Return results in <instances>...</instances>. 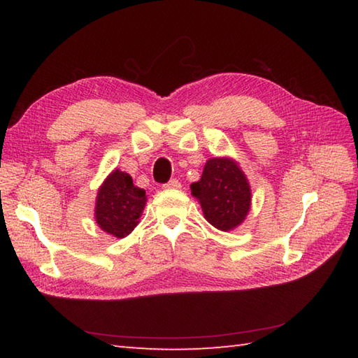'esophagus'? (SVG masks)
<instances>
[{"label":"esophagus","mask_w":358,"mask_h":358,"mask_svg":"<svg viewBox=\"0 0 358 358\" xmlns=\"http://www.w3.org/2000/svg\"><path fill=\"white\" fill-rule=\"evenodd\" d=\"M164 187H166V189H180V187H181V183H180L178 180L173 178V180L169 181V183H166Z\"/></svg>","instance_id":"obj_1"}]
</instances>
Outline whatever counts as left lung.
Masks as SVG:
<instances>
[{
  "label": "left lung",
  "mask_w": 358,
  "mask_h": 358,
  "mask_svg": "<svg viewBox=\"0 0 358 358\" xmlns=\"http://www.w3.org/2000/svg\"><path fill=\"white\" fill-rule=\"evenodd\" d=\"M204 218L220 231H232L245 222L250 209V186L238 163L227 157L210 158L200 181L191 185Z\"/></svg>",
  "instance_id": "left-lung-1"
}]
</instances>
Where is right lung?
Returning <instances> with one entry per match:
<instances>
[{"mask_svg": "<svg viewBox=\"0 0 358 358\" xmlns=\"http://www.w3.org/2000/svg\"><path fill=\"white\" fill-rule=\"evenodd\" d=\"M146 200V191L134 186L131 175L115 169L98 189L95 222L112 237L124 238L138 224Z\"/></svg>", "mask_w": 358, "mask_h": 358, "instance_id": "add662e5", "label": "right lung"}]
</instances>
